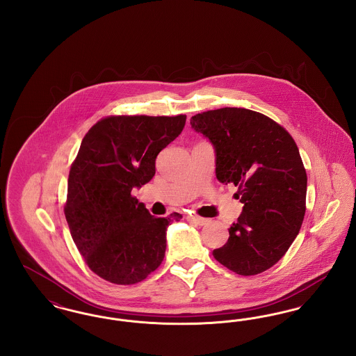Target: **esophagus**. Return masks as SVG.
<instances>
[{"mask_svg": "<svg viewBox=\"0 0 356 356\" xmlns=\"http://www.w3.org/2000/svg\"><path fill=\"white\" fill-rule=\"evenodd\" d=\"M186 220L189 221V222H193V224H196V225H205V224L209 222L208 219H204V218H200V216H192V215L188 216Z\"/></svg>", "mask_w": 356, "mask_h": 356, "instance_id": "34e87169", "label": "esophagus"}]
</instances>
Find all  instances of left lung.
<instances>
[{"label": "left lung", "instance_id": "obj_1", "mask_svg": "<svg viewBox=\"0 0 356 356\" xmlns=\"http://www.w3.org/2000/svg\"><path fill=\"white\" fill-rule=\"evenodd\" d=\"M191 125L213 145L218 180L235 184L244 204L213 257L243 276L271 268L305 219L307 173L295 140L273 120L245 108L197 113Z\"/></svg>", "mask_w": 356, "mask_h": 356}]
</instances>
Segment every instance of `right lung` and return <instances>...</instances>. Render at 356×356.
<instances>
[{
	"mask_svg": "<svg viewBox=\"0 0 356 356\" xmlns=\"http://www.w3.org/2000/svg\"><path fill=\"white\" fill-rule=\"evenodd\" d=\"M186 115L109 116L85 135L68 179L65 218L88 267L115 284H136L163 261L167 228L132 196L156 173V157L181 134Z\"/></svg>",
	"mask_w": 356,
	"mask_h": 356,
	"instance_id": "right-lung-1",
	"label": "right lung"
}]
</instances>
